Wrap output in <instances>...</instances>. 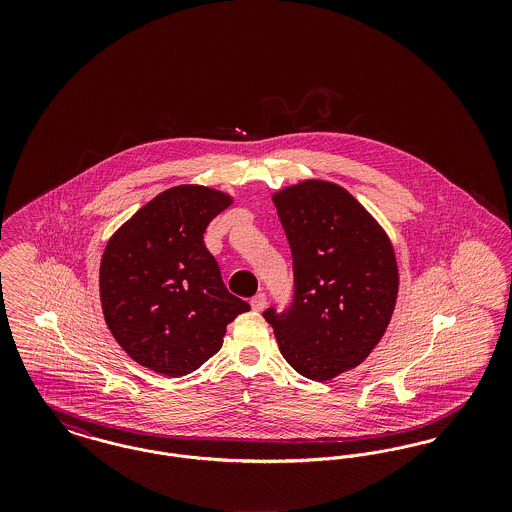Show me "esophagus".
<instances>
[{
	"mask_svg": "<svg viewBox=\"0 0 512 512\" xmlns=\"http://www.w3.org/2000/svg\"><path fill=\"white\" fill-rule=\"evenodd\" d=\"M265 305H267V295H265V293L259 292L257 295L251 297V309H253V311L259 313V311L265 309Z\"/></svg>",
	"mask_w": 512,
	"mask_h": 512,
	"instance_id": "34e87169",
	"label": "esophagus"
}]
</instances>
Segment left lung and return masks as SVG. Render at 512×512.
Listing matches in <instances>:
<instances>
[{"label": "left lung", "mask_w": 512, "mask_h": 512, "mask_svg": "<svg viewBox=\"0 0 512 512\" xmlns=\"http://www.w3.org/2000/svg\"><path fill=\"white\" fill-rule=\"evenodd\" d=\"M290 242L292 305L263 317L301 376L332 380L361 365L390 324L399 270L390 238L334 182L303 180L272 195Z\"/></svg>", "instance_id": "8db88e82"}]
</instances>
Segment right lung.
Returning a JSON list of instances; mask_svg holds the SVG:
<instances>
[{
	"label": "right lung",
	"instance_id": "obj_1",
	"mask_svg": "<svg viewBox=\"0 0 512 512\" xmlns=\"http://www.w3.org/2000/svg\"><path fill=\"white\" fill-rule=\"evenodd\" d=\"M230 203L213 188L174 186L107 242L99 267L103 317L138 365L186 376L219 351L226 326L249 311L226 290L203 242L209 222Z\"/></svg>",
	"mask_w": 512,
	"mask_h": 512
}]
</instances>
